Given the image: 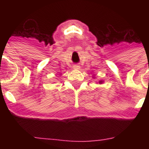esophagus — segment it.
<instances>
[{
  "label": "esophagus",
  "instance_id": "34e87169",
  "mask_svg": "<svg viewBox=\"0 0 149 149\" xmlns=\"http://www.w3.org/2000/svg\"><path fill=\"white\" fill-rule=\"evenodd\" d=\"M73 69H74V70H79V66L78 65H73Z\"/></svg>",
  "mask_w": 149,
  "mask_h": 149
}]
</instances>
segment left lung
Returning <instances> with one entry per match:
<instances>
[{"instance_id": "8db88e82", "label": "left lung", "mask_w": 149, "mask_h": 149, "mask_svg": "<svg viewBox=\"0 0 149 149\" xmlns=\"http://www.w3.org/2000/svg\"><path fill=\"white\" fill-rule=\"evenodd\" d=\"M99 83L100 84H102V83H103V81H102V80H100V81H99Z\"/></svg>"}]
</instances>
